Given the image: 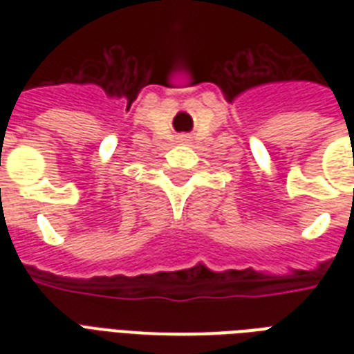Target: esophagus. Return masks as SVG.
<instances>
[{"instance_id": "obj_1", "label": "esophagus", "mask_w": 354, "mask_h": 354, "mask_svg": "<svg viewBox=\"0 0 354 354\" xmlns=\"http://www.w3.org/2000/svg\"><path fill=\"white\" fill-rule=\"evenodd\" d=\"M180 139H182V141H189L187 136H182V138H180Z\"/></svg>"}]
</instances>
